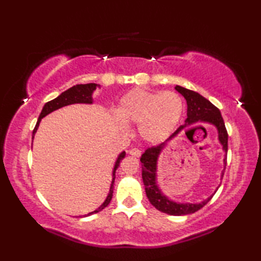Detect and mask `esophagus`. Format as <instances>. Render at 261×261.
Returning <instances> with one entry per match:
<instances>
[{
    "label": "esophagus",
    "mask_w": 261,
    "mask_h": 261,
    "mask_svg": "<svg viewBox=\"0 0 261 261\" xmlns=\"http://www.w3.org/2000/svg\"><path fill=\"white\" fill-rule=\"evenodd\" d=\"M129 153L134 157H140L141 156V150H140V149H138V148H132L129 150Z\"/></svg>",
    "instance_id": "1"
}]
</instances>
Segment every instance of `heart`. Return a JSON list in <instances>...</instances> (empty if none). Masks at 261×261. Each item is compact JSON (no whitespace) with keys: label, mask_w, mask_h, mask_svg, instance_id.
Instances as JSON below:
<instances>
[{"label":"heart","mask_w":261,"mask_h":261,"mask_svg":"<svg viewBox=\"0 0 261 261\" xmlns=\"http://www.w3.org/2000/svg\"><path fill=\"white\" fill-rule=\"evenodd\" d=\"M184 111V99L178 93L135 88L121 97L116 113L125 123L139 124L146 141L158 143L173 134Z\"/></svg>","instance_id":"obj_1"}]
</instances>
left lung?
Masks as SVG:
<instances>
[{
	"instance_id": "1",
	"label": "left lung",
	"mask_w": 261,
	"mask_h": 261,
	"mask_svg": "<svg viewBox=\"0 0 261 261\" xmlns=\"http://www.w3.org/2000/svg\"><path fill=\"white\" fill-rule=\"evenodd\" d=\"M175 88L177 92H179L185 97L187 102V119L185 121V124L180 125L169 137V139L166 140V142H162L160 145L148 148L142 153L140 162L142 164V180L149 201L160 212L179 216L195 213L196 211L201 210L204 205H206L211 201V198L213 197V195L198 204H181L170 201L167 196L164 195L157 186V160L160 152H162L168 140L173 139L185 126L195 123V122H207L210 124H213L219 132V140L221 145L223 146V150L226 152L228 151V131L225 129L224 121L222 115H221L220 110L211 103L208 99L203 97L201 94L187 90L185 87L177 85ZM224 164L226 165V154L224 158ZM223 174L224 173H222V176Z\"/></svg>"
}]
</instances>
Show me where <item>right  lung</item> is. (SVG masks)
I'll return each mask as SVG.
<instances>
[{
    "instance_id": "right-lung-1",
    "label": "right lung",
    "mask_w": 261,
    "mask_h": 261,
    "mask_svg": "<svg viewBox=\"0 0 261 261\" xmlns=\"http://www.w3.org/2000/svg\"><path fill=\"white\" fill-rule=\"evenodd\" d=\"M96 87H99V85L97 84H94V83H90V84H79V85H75L73 87H70L69 90L65 91L64 93L60 94L58 97H56L53 101H49L47 102L45 105H43L42 111L40 115H39V119L37 121V124L35 126V129H33L32 135L35 136V134L37 132V129L39 126V123H40V121L42 118H45V116L49 113L54 112V111H56L60 108L66 107V105H69V104H75V103H86V104H92L93 103V97H92V94L93 92L96 90ZM33 138V137H32ZM125 157V152H121L119 154L118 159H116L115 165H114V168H113V178H112V184H111L110 187V192H109V195L105 199L104 203L99 206L97 210L93 211V212L88 213L84 216H88V215H92L94 213H97V212H101L103 208H105L110 204L111 199H112L113 196V185H114V179H115V170L116 168L119 167L120 162L122 159Z\"/></svg>"
}]
</instances>
